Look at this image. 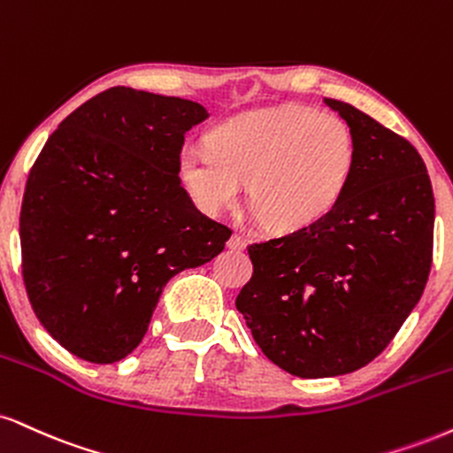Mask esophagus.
<instances>
[{
  "label": "esophagus",
  "mask_w": 453,
  "mask_h": 453,
  "mask_svg": "<svg viewBox=\"0 0 453 453\" xmlns=\"http://www.w3.org/2000/svg\"><path fill=\"white\" fill-rule=\"evenodd\" d=\"M247 238L242 236V234H232L230 241H227V247L234 249V250H242L244 247H247Z\"/></svg>",
  "instance_id": "obj_1"
}]
</instances>
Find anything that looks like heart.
<instances>
[{"instance_id":"b5f03b06","label":"heart","mask_w":453,"mask_h":453,"mask_svg":"<svg viewBox=\"0 0 453 453\" xmlns=\"http://www.w3.org/2000/svg\"><path fill=\"white\" fill-rule=\"evenodd\" d=\"M357 165V134L344 118L285 105L232 118L212 128L209 143L183 145L177 171L206 212L236 204L249 181L257 221L302 232L344 198Z\"/></svg>"}]
</instances>
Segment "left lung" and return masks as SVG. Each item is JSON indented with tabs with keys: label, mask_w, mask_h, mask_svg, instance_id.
I'll list each match as a JSON object with an SVG mask.
<instances>
[{
	"label": "left lung",
	"mask_w": 453,
	"mask_h": 453,
	"mask_svg": "<svg viewBox=\"0 0 453 453\" xmlns=\"http://www.w3.org/2000/svg\"><path fill=\"white\" fill-rule=\"evenodd\" d=\"M325 103L357 134L352 181L312 227L249 244L253 276L236 297L261 352L299 378L372 363L422 297L433 264L434 196L416 147L361 109Z\"/></svg>",
	"instance_id": "1"
}]
</instances>
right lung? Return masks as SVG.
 Instances as JSON below:
<instances>
[{
  "label": "right lung",
  "mask_w": 453,
  "mask_h": 453,
  "mask_svg": "<svg viewBox=\"0 0 453 453\" xmlns=\"http://www.w3.org/2000/svg\"><path fill=\"white\" fill-rule=\"evenodd\" d=\"M198 103L113 86L61 122L31 166L20 257L43 329L90 363L141 344L162 287L211 261L232 230L196 209L179 179Z\"/></svg>",
  "instance_id": "right-lung-1"
}]
</instances>
